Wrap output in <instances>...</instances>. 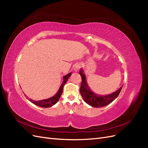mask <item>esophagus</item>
Instances as JSON below:
<instances>
[{
  "mask_svg": "<svg viewBox=\"0 0 148 148\" xmlns=\"http://www.w3.org/2000/svg\"><path fill=\"white\" fill-rule=\"evenodd\" d=\"M79 68H80V65H79V64L76 65H75V66H74V70L77 71H78V70L79 69Z\"/></svg>",
  "mask_w": 148,
  "mask_h": 148,
  "instance_id": "obj_1",
  "label": "esophagus"
}]
</instances>
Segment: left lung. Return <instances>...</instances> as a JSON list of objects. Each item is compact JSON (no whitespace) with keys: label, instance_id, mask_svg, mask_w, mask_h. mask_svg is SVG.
Instances as JSON below:
<instances>
[{"label":"left lung","instance_id":"obj_1","mask_svg":"<svg viewBox=\"0 0 148 148\" xmlns=\"http://www.w3.org/2000/svg\"><path fill=\"white\" fill-rule=\"evenodd\" d=\"M79 75L82 77V82L79 91L83 100L88 104L93 107H102L107 106L117 98L122 88L121 86L118 90L109 95L100 96L94 93L89 88L86 80V76L83 73L82 69L79 71Z\"/></svg>","mask_w":148,"mask_h":148}]
</instances>
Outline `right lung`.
Listing matches in <instances>:
<instances>
[{
	"label": "right lung",
	"instance_id": "right-lung-1",
	"mask_svg": "<svg viewBox=\"0 0 148 148\" xmlns=\"http://www.w3.org/2000/svg\"><path fill=\"white\" fill-rule=\"evenodd\" d=\"M71 75V73H69V74H67L66 75H65L64 78H63V83L61 84L60 87L59 88V89L58 90L56 94V95L52 96V97L49 98V99H44V100H41V101H36L34 100H32L31 99H28L31 102H32L33 104L36 105L38 106L41 107H46V108H47V107H52V106H53L54 104H56V103L57 102V101L59 100L60 97L62 94V91H63V88L65 84L66 83V82H67V80L69 78V77H70ZM26 96V95H25Z\"/></svg>",
	"mask_w": 148,
	"mask_h": 148
}]
</instances>
